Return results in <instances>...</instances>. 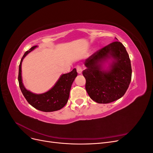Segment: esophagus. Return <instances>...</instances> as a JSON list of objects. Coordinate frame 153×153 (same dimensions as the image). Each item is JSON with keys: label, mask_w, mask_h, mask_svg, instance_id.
Here are the masks:
<instances>
[{"label": "esophagus", "mask_w": 153, "mask_h": 153, "mask_svg": "<svg viewBox=\"0 0 153 153\" xmlns=\"http://www.w3.org/2000/svg\"><path fill=\"white\" fill-rule=\"evenodd\" d=\"M76 71H77V73L78 74H81L82 73V68L81 66H76Z\"/></svg>", "instance_id": "34e87169"}]
</instances>
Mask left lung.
<instances>
[{
  "mask_svg": "<svg viewBox=\"0 0 153 153\" xmlns=\"http://www.w3.org/2000/svg\"><path fill=\"white\" fill-rule=\"evenodd\" d=\"M106 62L109 66L105 68ZM84 65L85 89L92 100L105 104L124 96L130 84L132 70L129 55L121 42L114 41L99 50L85 60Z\"/></svg>",
  "mask_w": 153,
  "mask_h": 153,
  "instance_id": "obj_1",
  "label": "left lung"
}]
</instances>
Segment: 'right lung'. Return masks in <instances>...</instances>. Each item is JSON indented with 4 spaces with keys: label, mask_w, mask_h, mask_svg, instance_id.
I'll return each mask as SVG.
<instances>
[{
    "label": "right lung",
    "mask_w": 153,
    "mask_h": 153,
    "mask_svg": "<svg viewBox=\"0 0 153 153\" xmlns=\"http://www.w3.org/2000/svg\"><path fill=\"white\" fill-rule=\"evenodd\" d=\"M36 47L37 46H34L27 50L21 59L18 72L20 88L26 100L33 107L43 112H54L61 109L67 103L71 85L77 76V72L74 68L71 72L61 75L52 89L44 93L35 94L27 90L22 82V63L26 55Z\"/></svg>",
    "instance_id": "right-lung-1"
}]
</instances>
